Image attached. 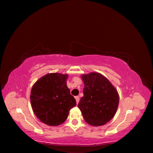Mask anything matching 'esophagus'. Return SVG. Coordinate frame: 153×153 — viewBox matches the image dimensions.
Wrapping results in <instances>:
<instances>
[{
    "instance_id": "34e87169",
    "label": "esophagus",
    "mask_w": 153,
    "mask_h": 153,
    "mask_svg": "<svg viewBox=\"0 0 153 153\" xmlns=\"http://www.w3.org/2000/svg\"><path fill=\"white\" fill-rule=\"evenodd\" d=\"M75 100H76V103L78 104V102H79V100H80V97L79 96H76L75 97Z\"/></svg>"
}]
</instances>
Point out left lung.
Segmentation results:
<instances>
[{
	"mask_svg": "<svg viewBox=\"0 0 153 153\" xmlns=\"http://www.w3.org/2000/svg\"><path fill=\"white\" fill-rule=\"evenodd\" d=\"M84 83L78 107L87 123L100 126L112 119L116 113L119 97L115 88L103 75L91 73L82 75Z\"/></svg>",
	"mask_w": 153,
	"mask_h": 153,
	"instance_id": "8db88e82",
	"label": "left lung"
}]
</instances>
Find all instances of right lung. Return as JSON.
Instances as JSON below:
<instances>
[{"label": "right lung", "mask_w": 153, "mask_h": 153, "mask_svg": "<svg viewBox=\"0 0 153 153\" xmlns=\"http://www.w3.org/2000/svg\"><path fill=\"white\" fill-rule=\"evenodd\" d=\"M67 79L68 75L49 73L32 87L30 98L33 112L41 122L49 126L62 124L69 111L76 105L67 87Z\"/></svg>", "instance_id": "1"}]
</instances>
